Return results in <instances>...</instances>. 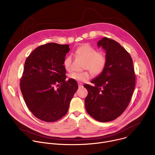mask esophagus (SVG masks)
I'll use <instances>...</instances> for the list:
<instances>
[{
  "instance_id": "34e87169",
  "label": "esophagus",
  "mask_w": 155,
  "mask_h": 155,
  "mask_svg": "<svg viewBox=\"0 0 155 155\" xmlns=\"http://www.w3.org/2000/svg\"><path fill=\"white\" fill-rule=\"evenodd\" d=\"M78 87H83V84L81 83H78Z\"/></svg>"
}]
</instances>
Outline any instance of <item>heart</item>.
Here are the masks:
<instances>
[{"instance_id": "1", "label": "heart", "mask_w": 155, "mask_h": 155, "mask_svg": "<svg viewBox=\"0 0 155 155\" xmlns=\"http://www.w3.org/2000/svg\"><path fill=\"white\" fill-rule=\"evenodd\" d=\"M76 54L85 60L84 69L89 71H85L81 72H73L69 74V78L77 81L84 82L91 77L92 73L95 75L101 74L105 69L108 62L106 54L102 51H97L94 47L88 44H84L78 47L76 51ZM72 57L67 56L63 61V65L66 71H70L71 68ZM91 71L90 72L89 71Z\"/></svg>"}]
</instances>
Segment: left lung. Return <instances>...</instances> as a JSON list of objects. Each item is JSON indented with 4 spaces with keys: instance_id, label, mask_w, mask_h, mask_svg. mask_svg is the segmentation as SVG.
<instances>
[{
    "instance_id": "left-lung-1",
    "label": "left lung",
    "mask_w": 155,
    "mask_h": 155,
    "mask_svg": "<svg viewBox=\"0 0 155 155\" xmlns=\"http://www.w3.org/2000/svg\"><path fill=\"white\" fill-rule=\"evenodd\" d=\"M98 47L106 51L108 62L105 71L84 84L88 94L84 100L87 114L96 120L108 122L120 117L128 106L133 94L136 75L129 53L113 39L104 37Z\"/></svg>"
}]
</instances>
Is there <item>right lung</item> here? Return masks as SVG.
<instances>
[{"label":"right lung","mask_w":155,"mask_h":155,"mask_svg":"<svg viewBox=\"0 0 155 155\" xmlns=\"http://www.w3.org/2000/svg\"><path fill=\"white\" fill-rule=\"evenodd\" d=\"M69 51L67 44L49 43L35 48L25 61L20 89L28 108L39 120L54 122L68 111L78 89L75 80H65L63 61Z\"/></svg>","instance_id":"add662e5"}]
</instances>
